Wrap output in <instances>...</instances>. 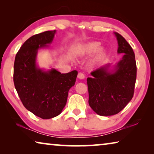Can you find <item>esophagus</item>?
<instances>
[{"label":"esophagus","mask_w":154,"mask_h":154,"mask_svg":"<svg viewBox=\"0 0 154 154\" xmlns=\"http://www.w3.org/2000/svg\"><path fill=\"white\" fill-rule=\"evenodd\" d=\"M77 77L80 79H85V75L82 73V72H79V73L77 75Z\"/></svg>","instance_id":"obj_1"}]
</instances>
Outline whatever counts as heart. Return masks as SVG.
<instances>
[{"label": "heart", "mask_w": 154, "mask_h": 154, "mask_svg": "<svg viewBox=\"0 0 154 154\" xmlns=\"http://www.w3.org/2000/svg\"><path fill=\"white\" fill-rule=\"evenodd\" d=\"M100 43L96 41L85 43L80 47L76 51L77 55L79 56H88L90 54L94 53V55L91 58L90 64L91 66H96L102 62L106 54V51L104 48H100Z\"/></svg>", "instance_id": "b5f03b06"}]
</instances>
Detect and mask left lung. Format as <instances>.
I'll return each instance as SVG.
<instances>
[{
  "label": "left lung",
  "mask_w": 154,
  "mask_h": 154,
  "mask_svg": "<svg viewBox=\"0 0 154 154\" xmlns=\"http://www.w3.org/2000/svg\"><path fill=\"white\" fill-rule=\"evenodd\" d=\"M118 54H124L118 62L106 64L91 72L87 78L89 105L99 116L118 113L133 97L137 78V64L133 49L126 39L114 32Z\"/></svg>",
  "instance_id": "1"
}]
</instances>
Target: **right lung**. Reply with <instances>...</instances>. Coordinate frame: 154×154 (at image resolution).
<instances>
[{
	"label": "right lung",
	"instance_id": "right-lung-1",
	"mask_svg": "<svg viewBox=\"0 0 154 154\" xmlns=\"http://www.w3.org/2000/svg\"><path fill=\"white\" fill-rule=\"evenodd\" d=\"M56 32V30L45 31L31 36L21 47L14 62V82L20 100L26 109L42 119L61 113L77 76V71H46L36 64L38 50L48 48Z\"/></svg>",
	"mask_w": 154,
	"mask_h": 154
}]
</instances>
